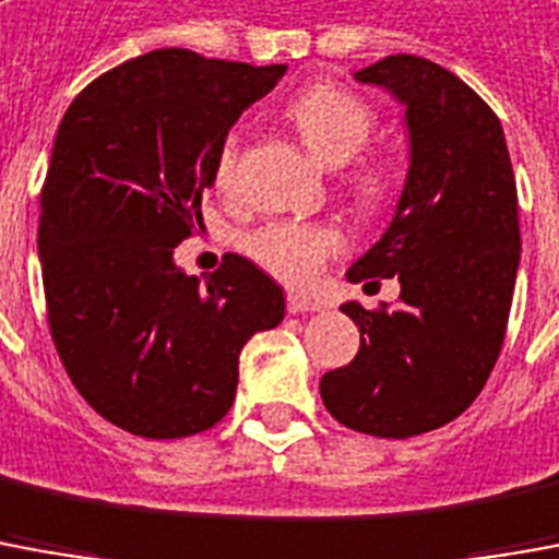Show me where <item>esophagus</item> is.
Wrapping results in <instances>:
<instances>
[{"label":"esophagus","instance_id":"obj_1","mask_svg":"<svg viewBox=\"0 0 559 559\" xmlns=\"http://www.w3.org/2000/svg\"><path fill=\"white\" fill-rule=\"evenodd\" d=\"M286 310L288 313H317V310H322V301H317V298H307V295H298V292H288Z\"/></svg>","mask_w":559,"mask_h":559}]
</instances>
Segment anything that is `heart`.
I'll return each instance as SVG.
<instances>
[{"label": "heart", "mask_w": 559, "mask_h": 559, "mask_svg": "<svg viewBox=\"0 0 559 559\" xmlns=\"http://www.w3.org/2000/svg\"><path fill=\"white\" fill-rule=\"evenodd\" d=\"M286 118L331 167H344L346 191L361 210L374 213L386 206L395 191V167L380 152H361L377 130V109L334 81H317L288 99ZM240 169V133H228L218 142L213 164V182L222 194L237 188ZM246 252L276 280L288 286H310L317 283L322 267L344 249V234L334 225L322 222H295L280 218L267 222L264 228L252 230L246 240Z\"/></svg>", "instance_id": "b5f03b06"}]
</instances>
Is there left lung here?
Listing matches in <instances>:
<instances>
[{"instance_id":"obj_1","label":"left lung","mask_w":559,"mask_h":559,"mask_svg":"<svg viewBox=\"0 0 559 559\" xmlns=\"http://www.w3.org/2000/svg\"><path fill=\"white\" fill-rule=\"evenodd\" d=\"M407 106L411 169L390 230L346 280L399 276V301L365 310L356 359L319 380L329 414L374 438L456 419L502 353L521 261L518 185L496 111L426 57L392 53L356 72Z\"/></svg>"}]
</instances>
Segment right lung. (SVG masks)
<instances>
[{"instance_id":"add662e5","label":"right lung","mask_w":559,"mask_h":559,"mask_svg":"<svg viewBox=\"0 0 559 559\" xmlns=\"http://www.w3.org/2000/svg\"><path fill=\"white\" fill-rule=\"evenodd\" d=\"M283 72L160 48L91 81L60 121L38 198L48 329L81 399L124 432L213 429L242 344L283 322V288L249 258L228 252L206 286L173 264L218 142Z\"/></svg>"}]
</instances>
